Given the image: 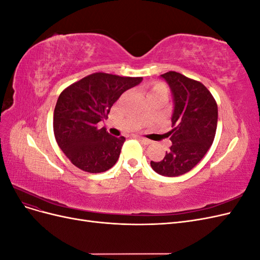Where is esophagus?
I'll list each match as a JSON object with an SVG mask.
<instances>
[{"label":"esophagus","instance_id":"esophagus-1","mask_svg":"<svg viewBox=\"0 0 260 260\" xmlns=\"http://www.w3.org/2000/svg\"><path fill=\"white\" fill-rule=\"evenodd\" d=\"M138 140L140 141L141 143L144 144V145H148V144H151V143H152V141H151V140L145 139V138H141V137H138Z\"/></svg>","mask_w":260,"mask_h":260}]
</instances>
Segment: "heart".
<instances>
[{"label":"heart","mask_w":260,"mask_h":260,"mask_svg":"<svg viewBox=\"0 0 260 260\" xmlns=\"http://www.w3.org/2000/svg\"><path fill=\"white\" fill-rule=\"evenodd\" d=\"M157 91H165V92H167V90H166V86H165L164 84L157 83V84H155V85L153 86L152 92H157Z\"/></svg>","instance_id":"b5f03b06"}]
</instances>
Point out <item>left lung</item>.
I'll use <instances>...</instances> for the list:
<instances>
[{"label": "left lung", "mask_w": 260, "mask_h": 260, "mask_svg": "<svg viewBox=\"0 0 260 260\" xmlns=\"http://www.w3.org/2000/svg\"><path fill=\"white\" fill-rule=\"evenodd\" d=\"M174 98L172 129L167 135L172 145L160 161H151L153 170L166 177L186 174L210 148L217 130L218 106L200 81L176 72L160 75Z\"/></svg>", "instance_id": "left-lung-1"}]
</instances>
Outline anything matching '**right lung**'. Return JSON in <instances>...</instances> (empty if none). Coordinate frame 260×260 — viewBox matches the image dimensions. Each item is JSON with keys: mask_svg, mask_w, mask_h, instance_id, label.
I'll use <instances>...</instances> for the list:
<instances>
[{"mask_svg": "<svg viewBox=\"0 0 260 260\" xmlns=\"http://www.w3.org/2000/svg\"><path fill=\"white\" fill-rule=\"evenodd\" d=\"M143 80L95 73L62 91L54 109L53 129L58 146L76 167L99 174L117 162L124 137L116 138L98 123L106 119L121 94Z\"/></svg>", "mask_w": 260, "mask_h": 260, "instance_id": "right-lung-1", "label": "right lung"}]
</instances>
